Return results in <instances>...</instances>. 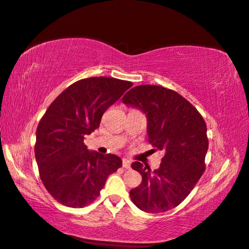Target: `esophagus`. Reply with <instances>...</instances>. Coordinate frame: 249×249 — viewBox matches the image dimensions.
Wrapping results in <instances>:
<instances>
[{
	"label": "esophagus",
	"mask_w": 249,
	"mask_h": 249,
	"mask_svg": "<svg viewBox=\"0 0 249 249\" xmlns=\"http://www.w3.org/2000/svg\"><path fill=\"white\" fill-rule=\"evenodd\" d=\"M130 165H131L130 160H126V158H124V160H123V167H124L125 169H130Z\"/></svg>",
	"instance_id": "1"
}]
</instances>
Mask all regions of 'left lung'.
<instances>
[{
    "instance_id": "8db88e82",
    "label": "left lung",
    "mask_w": 249,
    "mask_h": 249,
    "mask_svg": "<svg viewBox=\"0 0 249 249\" xmlns=\"http://www.w3.org/2000/svg\"><path fill=\"white\" fill-rule=\"evenodd\" d=\"M122 100L145 114L149 140L163 152L154 171L139 161L131 163L142 182L130 190V199L146 213L166 212L187 197L204 172L209 149L205 122L188 100L162 87H135Z\"/></svg>"
}]
</instances>
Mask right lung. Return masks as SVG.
<instances>
[{
    "label": "right lung",
    "mask_w": 249,
    "mask_h": 249,
    "mask_svg": "<svg viewBox=\"0 0 249 249\" xmlns=\"http://www.w3.org/2000/svg\"><path fill=\"white\" fill-rule=\"evenodd\" d=\"M130 87L131 82L115 78L82 79L47 109L37 126L35 158L41 182L57 202L70 208L92 203L122 166L119 156L89 151L83 140Z\"/></svg>",
    "instance_id": "obj_1"
}]
</instances>
